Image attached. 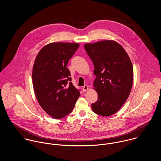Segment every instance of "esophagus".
<instances>
[{
    "label": "esophagus",
    "instance_id": "1",
    "mask_svg": "<svg viewBox=\"0 0 161 161\" xmlns=\"http://www.w3.org/2000/svg\"><path fill=\"white\" fill-rule=\"evenodd\" d=\"M88 86H87V85H85L83 87V91H84V92H86V91H87L88 90Z\"/></svg>",
    "mask_w": 161,
    "mask_h": 161
}]
</instances>
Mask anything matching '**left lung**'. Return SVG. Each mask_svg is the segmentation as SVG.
Here are the masks:
<instances>
[{
  "instance_id": "obj_1",
  "label": "left lung",
  "mask_w": 161,
  "mask_h": 161,
  "mask_svg": "<svg viewBox=\"0 0 161 161\" xmlns=\"http://www.w3.org/2000/svg\"><path fill=\"white\" fill-rule=\"evenodd\" d=\"M85 49L94 67V89L98 97L91 104L93 112L110 116L127 100L133 84V65L124 47L112 40L86 43Z\"/></svg>"
}]
</instances>
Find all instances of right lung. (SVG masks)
<instances>
[{
  "label": "right lung",
  "mask_w": 161,
  "mask_h": 161,
  "mask_svg": "<svg viewBox=\"0 0 161 161\" xmlns=\"http://www.w3.org/2000/svg\"><path fill=\"white\" fill-rule=\"evenodd\" d=\"M79 46L73 42L49 43L40 50L35 60L32 78L37 100L54 119L69 114L80 95L67 68Z\"/></svg>",
  "instance_id": "obj_1"
}]
</instances>
